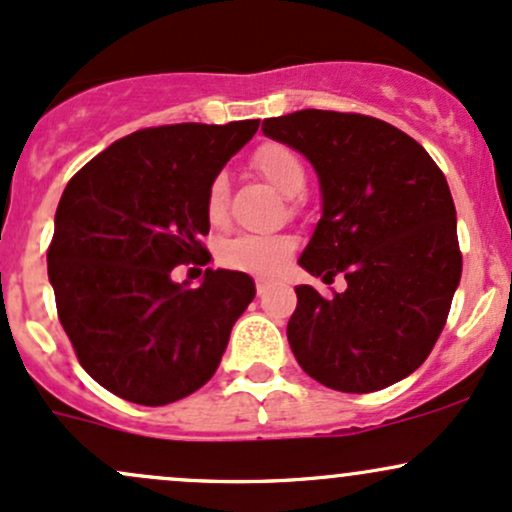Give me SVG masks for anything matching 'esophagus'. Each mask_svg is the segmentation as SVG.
Instances as JSON below:
<instances>
[{"label": "esophagus", "mask_w": 512, "mask_h": 512, "mask_svg": "<svg viewBox=\"0 0 512 512\" xmlns=\"http://www.w3.org/2000/svg\"><path fill=\"white\" fill-rule=\"evenodd\" d=\"M269 291V284L264 279H257V296H264Z\"/></svg>", "instance_id": "obj_1"}]
</instances>
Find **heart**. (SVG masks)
Here are the masks:
<instances>
[{"label":"heart","mask_w":512,"mask_h":512,"mask_svg":"<svg viewBox=\"0 0 512 512\" xmlns=\"http://www.w3.org/2000/svg\"><path fill=\"white\" fill-rule=\"evenodd\" d=\"M252 168L284 197L301 195L305 187V166L301 156L286 144L267 142L252 154ZM228 185L223 175H216L207 190V219L211 226L226 221ZM296 248L289 236H238L219 248V262L236 272L272 276L281 272L289 255Z\"/></svg>","instance_id":"1"}]
</instances>
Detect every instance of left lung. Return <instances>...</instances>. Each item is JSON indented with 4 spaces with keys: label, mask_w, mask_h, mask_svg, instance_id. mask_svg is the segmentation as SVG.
<instances>
[{
    "label": "left lung",
    "mask_w": 512,
    "mask_h": 512,
    "mask_svg": "<svg viewBox=\"0 0 512 512\" xmlns=\"http://www.w3.org/2000/svg\"><path fill=\"white\" fill-rule=\"evenodd\" d=\"M264 137L303 154L322 216L298 264L346 289L296 286L286 337L310 378L375 392L414 373L448 320L462 276L455 204L419 142L378 117L298 110L262 122Z\"/></svg>",
    "instance_id": "left-lung-1"
}]
</instances>
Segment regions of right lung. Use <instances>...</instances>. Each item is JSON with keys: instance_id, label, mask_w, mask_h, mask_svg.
Returning <instances> with one entry per match:
<instances>
[{"instance_id": "add662e5", "label": "right lung", "mask_w": 512, "mask_h": 512, "mask_svg": "<svg viewBox=\"0 0 512 512\" xmlns=\"http://www.w3.org/2000/svg\"><path fill=\"white\" fill-rule=\"evenodd\" d=\"M260 120L182 122L117 139L64 187L48 250L57 315L84 370L127 402H178L219 368L228 337L255 298V281L207 269V190L250 142Z\"/></svg>"}]
</instances>
